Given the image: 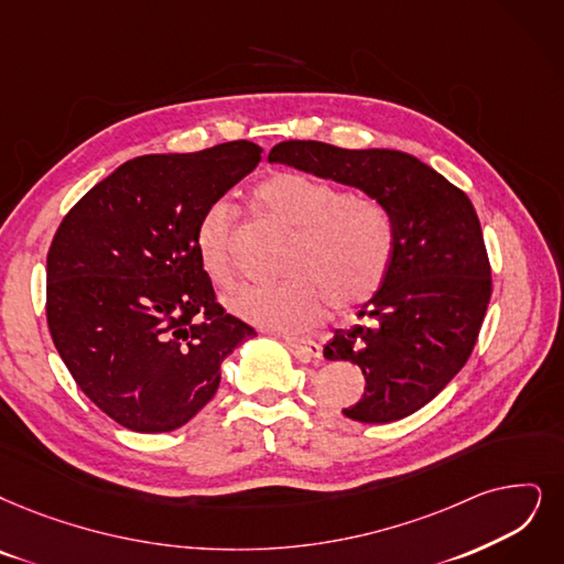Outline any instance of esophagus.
I'll list each match as a JSON object with an SVG mask.
<instances>
[{
    "label": "esophagus",
    "mask_w": 564,
    "mask_h": 564,
    "mask_svg": "<svg viewBox=\"0 0 564 564\" xmlns=\"http://www.w3.org/2000/svg\"><path fill=\"white\" fill-rule=\"evenodd\" d=\"M284 343L294 351H299V358L303 360V364H307V360H312V358H322V347L317 343L305 340V337L284 335Z\"/></svg>",
    "instance_id": "34e87169"
}]
</instances>
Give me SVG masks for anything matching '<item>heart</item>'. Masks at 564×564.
Segmentation results:
<instances>
[{"label":"heart","instance_id":"b5f03b06","mask_svg":"<svg viewBox=\"0 0 564 564\" xmlns=\"http://www.w3.org/2000/svg\"><path fill=\"white\" fill-rule=\"evenodd\" d=\"M259 210L294 231L286 252L289 278L254 282L229 296L240 319L273 328L303 330L326 305L351 310L368 303L384 284L395 254V224L384 204L307 173L282 171L254 189ZM196 254L219 286L236 280L234 210L213 204L196 227Z\"/></svg>","mask_w":564,"mask_h":564}]
</instances>
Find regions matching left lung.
<instances>
[{
	"mask_svg": "<svg viewBox=\"0 0 564 564\" xmlns=\"http://www.w3.org/2000/svg\"><path fill=\"white\" fill-rule=\"evenodd\" d=\"M268 162L356 187L391 213L389 275L358 307V324L335 330L324 356L347 360L366 377L364 395L345 416L391 423L414 414L467 364L486 317L490 265L475 206L444 175L400 150L284 141Z\"/></svg>",
	"mask_w": 564,
	"mask_h": 564,
	"instance_id": "1",
	"label": "left lung"
}]
</instances>
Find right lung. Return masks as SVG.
<instances>
[{
	"label": "right lung",
	"instance_id": "1",
	"mask_svg": "<svg viewBox=\"0 0 564 564\" xmlns=\"http://www.w3.org/2000/svg\"><path fill=\"white\" fill-rule=\"evenodd\" d=\"M261 162L250 141L143 154L89 189L48 252L46 314L80 391L137 433H169L217 393L254 328L215 301L196 227Z\"/></svg>",
	"mask_w": 564,
	"mask_h": 564
}]
</instances>
